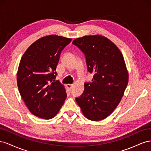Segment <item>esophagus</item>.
Here are the masks:
<instances>
[{
    "mask_svg": "<svg viewBox=\"0 0 151 151\" xmlns=\"http://www.w3.org/2000/svg\"><path fill=\"white\" fill-rule=\"evenodd\" d=\"M73 84H68V85H66V87H67V88H68L69 90H71V89L72 88V87H73Z\"/></svg>",
    "mask_w": 151,
    "mask_h": 151,
    "instance_id": "obj_1",
    "label": "esophagus"
}]
</instances>
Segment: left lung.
Masks as SVG:
<instances>
[{"label":"left lung","mask_w":151,"mask_h":151,"mask_svg":"<svg viewBox=\"0 0 151 151\" xmlns=\"http://www.w3.org/2000/svg\"><path fill=\"white\" fill-rule=\"evenodd\" d=\"M72 44L85 54L87 70L94 74L91 83H84L81 96L76 97L77 104L87 119H104L118 106L127 87L123 55L114 43L99 35L76 38Z\"/></svg>","instance_id":"left-lung-1"}]
</instances>
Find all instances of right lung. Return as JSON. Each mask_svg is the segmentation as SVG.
I'll use <instances>...</instances> for the list:
<instances>
[{"label": "right lung", "instance_id": "obj_1", "mask_svg": "<svg viewBox=\"0 0 151 151\" xmlns=\"http://www.w3.org/2000/svg\"><path fill=\"white\" fill-rule=\"evenodd\" d=\"M71 38L52 35L30 45L21 58L17 73L19 93L29 111L49 119L58 114L67 97L65 88L55 81L60 55Z\"/></svg>", "mask_w": 151, "mask_h": 151}]
</instances>
